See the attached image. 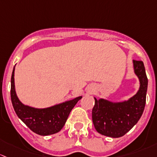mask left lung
I'll return each mask as SVG.
<instances>
[{
	"instance_id": "obj_1",
	"label": "left lung",
	"mask_w": 157,
	"mask_h": 157,
	"mask_svg": "<svg viewBox=\"0 0 157 157\" xmlns=\"http://www.w3.org/2000/svg\"><path fill=\"white\" fill-rule=\"evenodd\" d=\"M133 67L140 82L138 92L133 97L122 102L94 98L92 121L98 133L110 138H120L136 125L141 117L146 103L148 80L142 61L133 60Z\"/></svg>"
}]
</instances>
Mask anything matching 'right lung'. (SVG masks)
I'll list each match as a JSON object with an SVG mask.
<instances>
[{"label": "right lung", "mask_w": 157, "mask_h": 157, "mask_svg": "<svg viewBox=\"0 0 157 157\" xmlns=\"http://www.w3.org/2000/svg\"><path fill=\"white\" fill-rule=\"evenodd\" d=\"M14 71L11 76L10 96L13 106L17 116L31 130L42 136L59 132L67 122L68 116L75 105L82 97L47 108H35L23 104L19 100L15 90Z\"/></svg>", "instance_id": "1"}]
</instances>
